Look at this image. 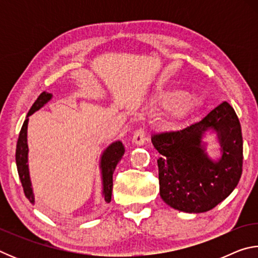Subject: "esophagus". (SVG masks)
<instances>
[{
  "instance_id": "34e87169",
  "label": "esophagus",
  "mask_w": 258,
  "mask_h": 258,
  "mask_svg": "<svg viewBox=\"0 0 258 258\" xmlns=\"http://www.w3.org/2000/svg\"><path fill=\"white\" fill-rule=\"evenodd\" d=\"M132 141L135 143V145L142 146L143 143L146 142V130L145 128H139L134 132Z\"/></svg>"
}]
</instances>
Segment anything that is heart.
Instances as JSON below:
<instances>
[{"mask_svg":"<svg viewBox=\"0 0 258 258\" xmlns=\"http://www.w3.org/2000/svg\"><path fill=\"white\" fill-rule=\"evenodd\" d=\"M158 101L164 107L168 108L169 111L173 112L174 115H181V113L189 110L190 107L194 104V98L186 95V93L182 92V91H175V92L159 94Z\"/></svg>","mask_w":258,"mask_h":258,"instance_id":"b5f03b06","label":"heart"}]
</instances>
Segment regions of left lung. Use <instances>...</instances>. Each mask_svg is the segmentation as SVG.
I'll return each instance as SVG.
<instances>
[{
    "mask_svg": "<svg viewBox=\"0 0 258 258\" xmlns=\"http://www.w3.org/2000/svg\"><path fill=\"white\" fill-rule=\"evenodd\" d=\"M214 128L219 133L222 158L212 162L204 154L201 137ZM160 157V197L177 211L204 213L228 197L242 174L241 125L234 109L222 102L202 120L186 127L151 135Z\"/></svg>",
    "mask_w": 258,
    "mask_h": 258,
    "instance_id": "1",
    "label": "left lung"
}]
</instances>
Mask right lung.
<instances>
[{"label":"right lung","mask_w":258,"mask_h":258,"mask_svg":"<svg viewBox=\"0 0 258 258\" xmlns=\"http://www.w3.org/2000/svg\"><path fill=\"white\" fill-rule=\"evenodd\" d=\"M52 95L50 93L43 92L36 101L33 103L32 108L29 109L27 117L32 115L33 112L38 110L41 107L49 101ZM27 124L28 118H26L23 127L20 130L18 141H17V149H16V163L17 169L20 177L21 185H23L24 194L30 203H34V195L32 190V184L29 180L28 173V165H27V155H28V146H27ZM125 152L124 146L121 142H115L111 146H109L106 151L103 152L101 158V169H102V181H103V197L104 202L109 204L111 202V192H112V174L115 171L117 164L119 163Z\"/></svg>","instance_id":"add662e5"}]
</instances>
